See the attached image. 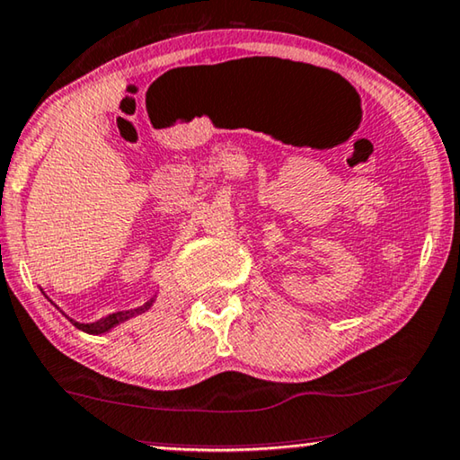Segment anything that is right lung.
<instances>
[{"instance_id": "right-lung-1", "label": "right lung", "mask_w": 460, "mask_h": 460, "mask_svg": "<svg viewBox=\"0 0 460 460\" xmlns=\"http://www.w3.org/2000/svg\"><path fill=\"white\" fill-rule=\"evenodd\" d=\"M149 307H151V303H146L145 307L134 309V311H118V314H111V315H107V317H101V320L94 322V323H77V322H73V320H71V322H73V326H77L79 330H84V332H88V334H102V332H107L109 328L118 326L119 322L130 320V317L143 314V311H146Z\"/></svg>"}]
</instances>
